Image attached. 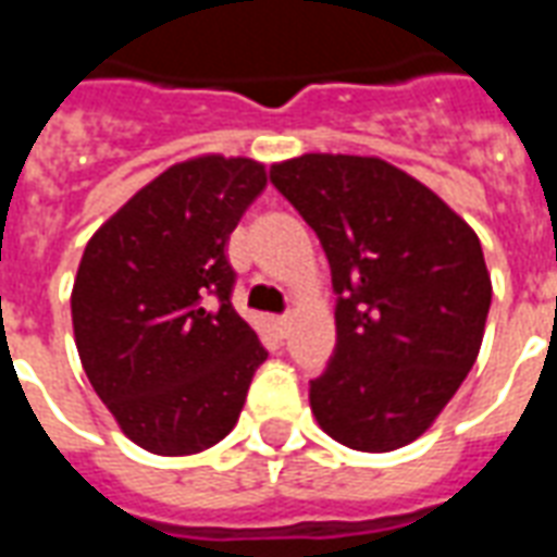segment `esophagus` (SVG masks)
I'll return each instance as SVG.
<instances>
[{
	"label": "esophagus",
	"instance_id": "34e87169",
	"mask_svg": "<svg viewBox=\"0 0 557 557\" xmlns=\"http://www.w3.org/2000/svg\"><path fill=\"white\" fill-rule=\"evenodd\" d=\"M274 325H277V331H280V334H283V337H286V334H289L292 315H277V319H274Z\"/></svg>",
	"mask_w": 557,
	"mask_h": 557
}]
</instances>
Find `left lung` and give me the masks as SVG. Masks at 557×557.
<instances>
[{
	"instance_id": "8db88e82",
	"label": "left lung",
	"mask_w": 557,
	"mask_h": 557,
	"mask_svg": "<svg viewBox=\"0 0 557 557\" xmlns=\"http://www.w3.org/2000/svg\"><path fill=\"white\" fill-rule=\"evenodd\" d=\"M271 182L319 235L337 292V349L310 382L319 426L351 450L406 447L478 361L492 304L480 238L382 158L301 154Z\"/></svg>"
}]
</instances>
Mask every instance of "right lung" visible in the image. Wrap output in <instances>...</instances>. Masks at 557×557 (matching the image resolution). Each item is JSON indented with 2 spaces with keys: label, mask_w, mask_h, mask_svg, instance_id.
Returning <instances> with one entry per match:
<instances>
[{
  "label": "right lung",
  "mask_w": 557,
  "mask_h": 557,
  "mask_svg": "<svg viewBox=\"0 0 557 557\" xmlns=\"http://www.w3.org/2000/svg\"><path fill=\"white\" fill-rule=\"evenodd\" d=\"M265 184L259 160H182L83 250L71 292L79 361L115 423L148 454H199L226 438L268 358L232 307L226 259L232 230Z\"/></svg>",
  "instance_id": "add662e5"
}]
</instances>
